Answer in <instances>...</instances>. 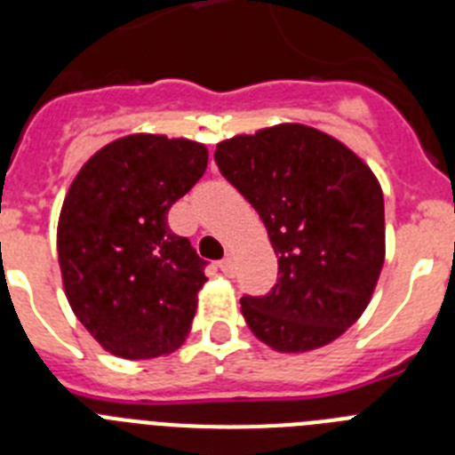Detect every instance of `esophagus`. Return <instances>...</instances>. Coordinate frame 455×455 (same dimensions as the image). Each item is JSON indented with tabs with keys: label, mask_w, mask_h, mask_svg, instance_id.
Returning a JSON list of instances; mask_svg holds the SVG:
<instances>
[{
	"label": "esophagus",
	"mask_w": 455,
	"mask_h": 455,
	"mask_svg": "<svg viewBox=\"0 0 455 455\" xmlns=\"http://www.w3.org/2000/svg\"><path fill=\"white\" fill-rule=\"evenodd\" d=\"M219 268L225 273V275H232V273H235V262H232V257L230 255L223 257V259L219 262Z\"/></svg>",
	"instance_id": "1"
}]
</instances>
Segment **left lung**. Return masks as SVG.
Segmentation results:
<instances>
[{"mask_svg": "<svg viewBox=\"0 0 455 455\" xmlns=\"http://www.w3.org/2000/svg\"><path fill=\"white\" fill-rule=\"evenodd\" d=\"M223 178L255 207L277 255L267 296H243L257 339L305 353L351 328L385 262L383 188L341 140L299 123L220 140Z\"/></svg>", "mask_w": 455, "mask_h": 455, "instance_id": "obj_1", "label": "left lung"}]
</instances>
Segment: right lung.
<instances>
[{"label":"right lung","instance_id":"obj_1","mask_svg":"<svg viewBox=\"0 0 455 455\" xmlns=\"http://www.w3.org/2000/svg\"><path fill=\"white\" fill-rule=\"evenodd\" d=\"M207 148L130 134L88 159L63 200L56 248L68 303L104 351L150 360L182 347L207 283L168 209L203 178Z\"/></svg>","mask_w":455,"mask_h":455}]
</instances>
